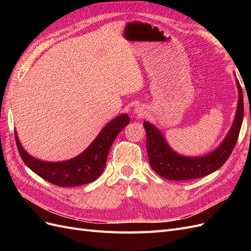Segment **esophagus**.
Here are the masks:
<instances>
[{"label": "esophagus", "mask_w": 251, "mask_h": 251, "mask_svg": "<svg viewBox=\"0 0 251 251\" xmlns=\"http://www.w3.org/2000/svg\"><path fill=\"white\" fill-rule=\"evenodd\" d=\"M135 111H136V113H138L139 115H143V113H144V112L142 111V109H141V108H136V110H135Z\"/></svg>", "instance_id": "34e87169"}]
</instances>
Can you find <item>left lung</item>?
Here are the masks:
<instances>
[{
    "instance_id": "8db88e82",
    "label": "left lung",
    "mask_w": 251,
    "mask_h": 251,
    "mask_svg": "<svg viewBox=\"0 0 251 251\" xmlns=\"http://www.w3.org/2000/svg\"><path fill=\"white\" fill-rule=\"evenodd\" d=\"M237 86L239 102L232 126L221 146L206 156L192 158L178 155L168 146L159 130L148 121L143 123L147 134V153L151 169L165 179L183 181L202 178L221 168L238 141L244 116V101L239 80H237Z\"/></svg>"
}]
</instances>
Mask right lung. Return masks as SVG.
Masks as SVG:
<instances>
[{"mask_svg":"<svg viewBox=\"0 0 251 251\" xmlns=\"http://www.w3.org/2000/svg\"><path fill=\"white\" fill-rule=\"evenodd\" d=\"M130 117L123 114L105 126L95 140L80 155L63 162H45L28 155L23 149L14 131L18 151L22 160L36 175L57 186H78L95 181L104 170L107 157L113 141L125 126Z\"/></svg>","mask_w":251,"mask_h":251,"instance_id":"add662e5","label":"right lung"}]
</instances>
